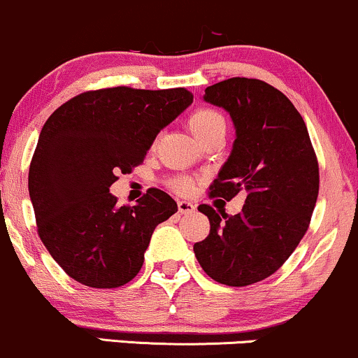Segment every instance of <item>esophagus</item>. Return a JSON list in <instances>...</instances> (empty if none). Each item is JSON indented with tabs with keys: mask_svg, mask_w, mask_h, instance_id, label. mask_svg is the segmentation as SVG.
I'll use <instances>...</instances> for the list:
<instances>
[{
	"mask_svg": "<svg viewBox=\"0 0 358 358\" xmlns=\"http://www.w3.org/2000/svg\"><path fill=\"white\" fill-rule=\"evenodd\" d=\"M178 208L180 215H191V213H194L196 210V206L191 201H178Z\"/></svg>",
	"mask_w": 358,
	"mask_h": 358,
	"instance_id": "1",
	"label": "esophagus"
}]
</instances>
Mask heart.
Wrapping results in <instances>:
<instances>
[{"mask_svg":"<svg viewBox=\"0 0 358 358\" xmlns=\"http://www.w3.org/2000/svg\"><path fill=\"white\" fill-rule=\"evenodd\" d=\"M191 131L198 136L199 140L206 138L208 135L215 134L218 130H224L227 128V120L222 111L215 110V108H198L189 115L187 120ZM171 187L179 194H187L192 191V182L186 178H178L171 182Z\"/></svg>","mask_w":358,"mask_h":358,"instance_id":"heart-1","label":"heart"}]
</instances>
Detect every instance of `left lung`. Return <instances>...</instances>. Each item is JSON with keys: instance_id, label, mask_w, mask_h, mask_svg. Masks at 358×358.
I'll return each instance as SVG.
<instances>
[{"instance_id": "obj_1", "label": "left lung", "mask_w": 358, "mask_h": 358, "mask_svg": "<svg viewBox=\"0 0 358 358\" xmlns=\"http://www.w3.org/2000/svg\"><path fill=\"white\" fill-rule=\"evenodd\" d=\"M204 99L224 108L236 128L210 198H247L238 215L199 204L211 228L194 243V255L216 282L250 286L279 271L308 231L320 191L318 159L303 116L271 84L224 79L208 86Z\"/></svg>"}]
</instances>
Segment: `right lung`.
Returning a JSON list of instances; mask_svg holds the SVG:
<instances>
[{
    "mask_svg": "<svg viewBox=\"0 0 358 358\" xmlns=\"http://www.w3.org/2000/svg\"><path fill=\"white\" fill-rule=\"evenodd\" d=\"M191 103L184 87L118 86L81 92L49 116L28 191L40 240L74 280L113 289L138 274L152 233L178 203L150 187L136 206H118L110 186L143 162L159 131Z\"/></svg>",
    "mask_w": 358,
    "mask_h": 358,
    "instance_id": "1",
    "label": "right lung"
}]
</instances>
